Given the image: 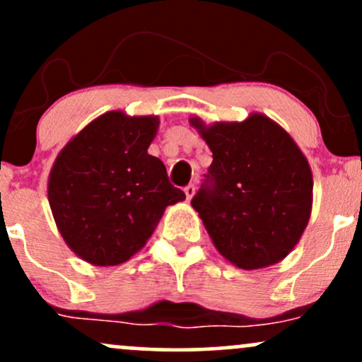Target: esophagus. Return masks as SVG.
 Segmentation results:
<instances>
[{
  "mask_svg": "<svg viewBox=\"0 0 362 362\" xmlns=\"http://www.w3.org/2000/svg\"><path fill=\"white\" fill-rule=\"evenodd\" d=\"M184 192H185V197H187V201H190V199H192L194 195H195V187H194V184L187 185L185 189H184Z\"/></svg>",
  "mask_w": 362,
  "mask_h": 362,
  "instance_id": "1",
  "label": "esophagus"
}]
</instances>
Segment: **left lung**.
<instances>
[{
  "label": "left lung",
  "mask_w": 362,
  "mask_h": 362,
  "mask_svg": "<svg viewBox=\"0 0 362 362\" xmlns=\"http://www.w3.org/2000/svg\"><path fill=\"white\" fill-rule=\"evenodd\" d=\"M213 151L192 207L228 262L269 267L293 252L308 226L313 175L296 141L276 120L252 112L242 122L189 119Z\"/></svg>",
  "instance_id": "8db88e82"
}]
</instances>
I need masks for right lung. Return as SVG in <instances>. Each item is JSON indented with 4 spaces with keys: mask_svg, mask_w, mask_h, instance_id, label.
<instances>
[{
    "mask_svg": "<svg viewBox=\"0 0 362 362\" xmlns=\"http://www.w3.org/2000/svg\"><path fill=\"white\" fill-rule=\"evenodd\" d=\"M158 115L110 110L93 119L57 153L47 199L57 230L91 265L124 264L146 245L168 206L185 194L148 155Z\"/></svg>",
    "mask_w": 362,
    "mask_h": 362,
    "instance_id": "right-lung-1",
    "label": "right lung"
}]
</instances>
